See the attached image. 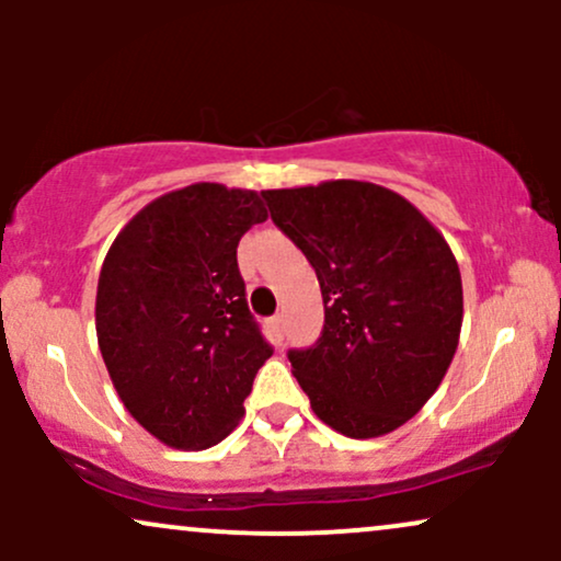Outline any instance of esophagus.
I'll return each mask as SVG.
<instances>
[{"mask_svg": "<svg viewBox=\"0 0 561 561\" xmlns=\"http://www.w3.org/2000/svg\"><path fill=\"white\" fill-rule=\"evenodd\" d=\"M266 332L268 337L274 340V343H282V337H285V327H282V317H272L266 321Z\"/></svg>", "mask_w": 561, "mask_h": 561, "instance_id": "obj_1", "label": "esophagus"}]
</instances>
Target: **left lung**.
<instances>
[{"instance_id":"8db88e82","label":"left lung","mask_w":561,"mask_h":561,"mask_svg":"<svg viewBox=\"0 0 561 561\" xmlns=\"http://www.w3.org/2000/svg\"><path fill=\"white\" fill-rule=\"evenodd\" d=\"M272 221L302 250L324 330L287 351L313 414L347 437L392 433L446 377L461 332V274L409 199L369 182L266 190Z\"/></svg>"}]
</instances>
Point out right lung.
<instances>
[{
    "instance_id": "1",
    "label": "right lung",
    "mask_w": 561,
    "mask_h": 561,
    "mask_svg": "<svg viewBox=\"0 0 561 561\" xmlns=\"http://www.w3.org/2000/svg\"><path fill=\"white\" fill-rule=\"evenodd\" d=\"M261 197L190 184L115 237L96 285V340L128 414L173 448H210L242 420L274 353L248 308L237 244Z\"/></svg>"
}]
</instances>
